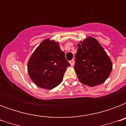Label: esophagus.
<instances>
[{"label": "esophagus", "instance_id": "esophagus-1", "mask_svg": "<svg viewBox=\"0 0 126 126\" xmlns=\"http://www.w3.org/2000/svg\"><path fill=\"white\" fill-rule=\"evenodd\" d=\"M69 63H70L71 66H73V65H74V63H75V61H74L73 59H72V60H71V61H69Z\"/></svg>", "mask_w": 126, "mask_h": 126}]
</instances>
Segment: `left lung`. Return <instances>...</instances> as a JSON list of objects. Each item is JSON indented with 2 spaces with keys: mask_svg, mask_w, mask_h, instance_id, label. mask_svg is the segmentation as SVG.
I'll return each instance as SVG.
<instances>
[{
  "mask_svg": "<svg viewBox=\"0 0 126 126\" xmlns=\"http://www.w3.org/2000/svg\"><path fill=\"white\" fill-rule=\"evenodd\" d=\"M78 47L75 69L80 82L91 87L103 83L111 73L112 64L103 47L93 37L80 42Z\"/></svg>",
  "mask_w": 126,
  "mask_h": 126,
  "instance_id": "1",
  "label": "left lung"
}]
</instances>
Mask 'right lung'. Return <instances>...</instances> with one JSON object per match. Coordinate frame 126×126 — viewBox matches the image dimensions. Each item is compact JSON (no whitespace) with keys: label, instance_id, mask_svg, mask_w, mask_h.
<instances>
[{"label":"right lung","instance_id":"obj_1","mask_svg":"<svg viewBox=\"0 0 126 126\" xmlns=\"http://www.w3.org/2000/svg\"><path fill=\"white\" fill-rule=\"evenodd\" d=\"M69 66L70 64L59 44L46 39L30 57L27 69L29 77L36 86L51 90L61 84Z\"/></svg>","mask_w":126,"mask_h":126}]
</instances>
